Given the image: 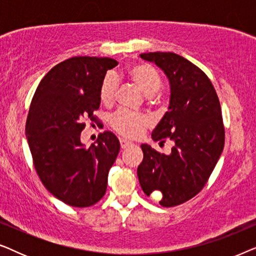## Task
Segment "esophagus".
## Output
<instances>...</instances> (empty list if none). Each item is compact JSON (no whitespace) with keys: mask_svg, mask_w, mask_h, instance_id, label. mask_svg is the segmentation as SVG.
<instances>
[{"mask_svg":"<svg viewBox=\"0 0 256 256\" xmlns=\"http://www.w3.org/2000/svg\"><path fill=\"white\" fill-rule=\"evenodd\" d=\"M120 144H121L122 149H126V148H128V146H130L132 143L130 141H128V140H126V138H121L120 140Z\"/></svg>","mask_w":256,"mask_h":256,"instance_id":"esophagus-1","label":"esophagus"}]
</instances>
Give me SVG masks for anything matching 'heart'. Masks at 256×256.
Instances as JSON below:
<instances>
[{
	"mask_svg": "<svg viewBox=\"0 0 256 256\" xmlns=\"http://www.w3.org/2000/svg\"><path fill=\"white\" fill-rule=\"evenodd\" d=\"M127 76L146 96H152L162 86V78L156 68L148 64H136L128 68ZM116 78L112 73L104 76L100 87V98L108 104L116 94ZM112 127L127 138H138L148 127L149 118L142 114H134L127 110H118L110 118Z\"/></svg>",
	"mask_w": 256,
	"mask_h": 256,
	"instance_id": "obj_1",
	"label": "heart"
}]
</instances>
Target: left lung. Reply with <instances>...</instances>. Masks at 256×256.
<instances>
[{
    "instance_id": "left-lung-1",
    "label": "left lung",
    "mask_w": 256,
    "mask_h": 256,
    "mask_svg": "<svg viewBox=\"0 0 256 256\" xmlns=\"http://www.w3.org/2000/svg\"><path fill=\"white\" fill-rule=\"evenodd\" d=\"M140 57L156 64L170 84L168 112L154 129V141L174 142L169 155L142 144L138 176L146 196L158 194L171 208L194 197L204 188L220 158L224 143L222 107L208 76L172 52H149Z\"/></svg>"
}]
</instances>
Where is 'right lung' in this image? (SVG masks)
<instances>
[{"mask_svg":"<svg viewBox=\"0 0 256 256\" xmlns=\"http://www.w3.org/2000/svg\"><path fill=\"white\" fill-rule=\"evenodd\" d=\"M112 58L73 57L52 68L31 101L26 135L34 166L44 186L65 204L87 208L106 194L108 171L120 152L112 132L85 148L80 134L86 118L96 120L100 87Z\"/></svg>","mask_w":256,"mask_h":256,"instance_id":"obj_1","label":"right lung"}]
</instances>
